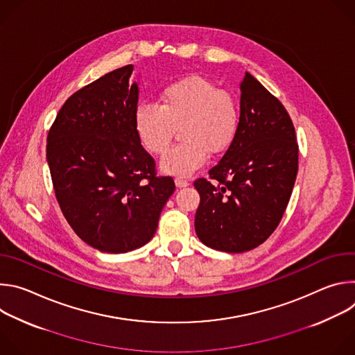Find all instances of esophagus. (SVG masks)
I'll return each instance as SVG.
<instances>
[{
    "mask_svg": "<svg viewBox=\"0 0 355 355\" xmlns=\"http://www.w3.org/2000/svg\"><path fill=\"white\" fill-rule=\"evenodd\" d=\"M174 181H175V185H177L178 188H182V187H188V185H189V182H188L187 180L181 178V177H177Z\"/></svg>",
    "mask_w": 355,
    "mask_h": 355,
    "instance_id": "esophagus-1",
    "label": "esophagus"
}]
</instances>
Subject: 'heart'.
Instances as JSON below:
<instances>
[{
	"label": "heart",
	"mask_w": 355,
	"mask_h": 355,
	"mask_svg": "<svg viewBox=\"0 0 355 355\" xmlns=\"http://www.w3.org/2000/svg\"><path fill=\"white\" fill-rule=\"evenodd\" d=\"M181 125L184 143L173 147L160 166L164 173L187 177L207 163L208 153L222 155L233 143L239 128L236 101L212 81L189 76L167 84L159 104L141 103L135 110V133L155 156L166 153Z\"/></svg>",
	"instance_id": "1"
}]
</instances>
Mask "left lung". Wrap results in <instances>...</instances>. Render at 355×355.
Wrapping results in <instances>:
<instances>
[{"instance_id":"1","label":"left lung","mask_w":355,"mask_h":355,"mask_svg":"<svg viewBox=\"0 0 355 355\" xmlns=\"http://www.w3.org/2000/svg\"><path fill=\"white\" fill-rule=\"evenodd\" d=\"M240 89L236 137L209 180L193 182L200 195L195 232L226 252L252 250L272 234L297 174L295 128L281 101L250 73Z\"/></svg>"}]
</instances>
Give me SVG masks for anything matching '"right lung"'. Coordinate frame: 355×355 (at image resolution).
<instances>
[{
  "mask_svg": "<svg viewBox=\"0 0 355 355\" xmlns=\"http://www.w3.org/2000/svg\"><path fill=\"white\" fill-rule=\"evenodd\" d=\"M133 66L116 69L67 98L47 133L46 159L60 209L88 245L112 254L136 250L155 236L175 189L157 175L140 144L133 115Z\"/></svg>",
  "mask_w": 355,
  "mask_h": 355,
  "instance_id": "right-lung-1",
  "label": "right lung"
}]
</instances>
